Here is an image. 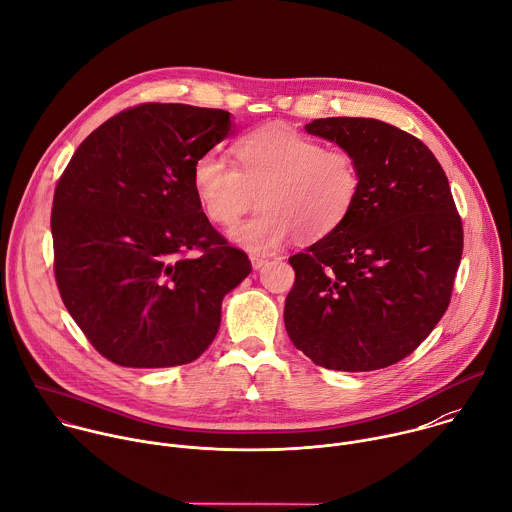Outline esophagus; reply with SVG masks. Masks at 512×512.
Masks as SVG:
<instances>
[{
    "label": "esophagus",
    "mask_w": 512,
    "mask_h": 512,
    "mask_svg": "<svg viewBox=\"0 0 512 512\" xmlns=\"http://www.w3.org/2000/svg\"><path fill=\"white\" fill-rule=\"evenodd\" d=\"M250 262H252V268H254V270H260L268 260H266L264 256H252Z\"/></svg>",
    "instance_id": "34e87169"
}]
</instances>
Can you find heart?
I'll list each match as a JSON object with an SVG mask.
<instances>
[{"instance_id":"heart-1","label":"heart","mask_w":512,"mask_h":512,"mask_svg":"<svg viewBox=\"0 0 512 512\" xmlns=\"http://www.w3.org/2000/svg\"><path fill=\"white\" fill-rule=\"evenodd\" d=\"M236 165L204 152L192 168L194 194L204 214L232 226L258 194L260 212L240 222L228 238L250 254H270L296 232L320 240L338 230L360 194V168L352 154L326 150L288 128H262L234 146Z\"/></svg>"}]
</instances>
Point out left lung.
Masks as SVG:
<instances>
[{"label":"left lung","mask_w":512,"mask_h":512,"mask_svg":"<svg viewBox=\"0 0 512 512\" xmlns=\"http://www.w3.org/2000/svg\"><path fill=\"white\" fill-rule=\"evenodd\" d=\"M360 168L354 210L332 234L288 258L296 282L284 324L314 364L368 372L406 358L448 308L462 224L446 174L414 136L372 118L304 126Z\"/></svg>","instance_id":"obj_1"}]
</instances>
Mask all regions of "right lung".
Segmentation results:
<instances>
[{
    "mask_svg": "<svg viewBox=\"0 0 512 512\" xmlns=\"http://www.w3.org/2000/svg\"><path fill=\"white\" fill-rule=\"evenodd\" d=\"M232 128L224 110L142 104L94 130L60 178L56 282L108 360L132 368L196 360L218 334L224 296L252 272L192 186L198 156Z\"/></svg>",
    "mask_w": 512,
    "mask_h": 512,
    "instance_id": "obj_1",
    "label": "right lung"
}]
</instances>
